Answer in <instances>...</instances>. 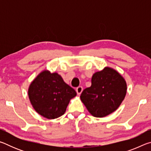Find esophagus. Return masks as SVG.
I'll return each instance as SVG.
<instances>
[{
  "instance_id": "34e87169",
  "label": "esophagus",
  "mask_w": 151,
  "mask_h": 151,
  "mask_svg": "<svg viewBox=\"0 0 151 151\" xmlns=\"http://www.w3.org/2000/svg\"><path fill=\"white\" fill-rule=\"evenodd\" d=\"M83 88L81 86H78L77 88H76V93H77V94H78V95H80L82 92H83Z\"/></svg>"
}]
</instances>
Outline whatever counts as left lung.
I'll use <instances>...</instances> for the list:
<instances>
[{"label":"left lung","mask_w":151,"mask_h":151,"mask_svg":"<svg viewBox=\"0 0 151 151\" xmlns=\"http://www.w3.org/2000/svg\"><path fill=\"white\" fill-rule=\"evenodd\" d=\"M91 86L81 95V101L95 117H104L119 108L127 93L124 78L111 68L96 72L91 79Z\"/></svg>","instance_id":"left-lung-1"}]
</instances>
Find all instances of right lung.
Wrapping results in <instances>:
<instances>
[{
	"instance_id": "obj_1",
	"label": "right lung",
	"mask_w": 151,
	"mask_h": 151,
	"mask_svg": "<svg viewBox=\"0 0 151 151\" xmlns=\"http://www.w3.org/2000/svg\"><path fill=\"white\" fill-rule=\"evenodd\" d=\"M29 97L33 108L40 115L54 119L65 114L70 100L76 95L72 87L57 73L44 70L29 86Z\"/></svg>"
}]
</instances>
